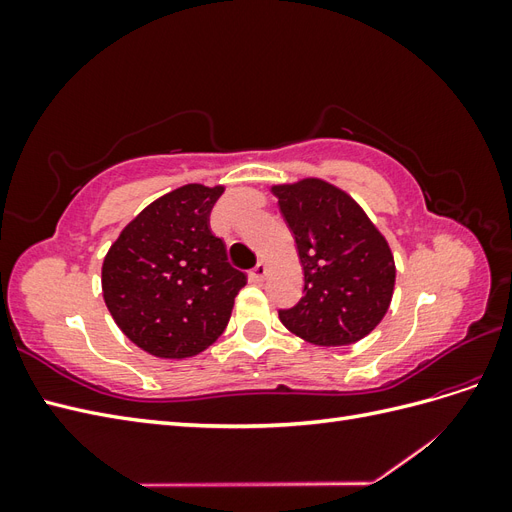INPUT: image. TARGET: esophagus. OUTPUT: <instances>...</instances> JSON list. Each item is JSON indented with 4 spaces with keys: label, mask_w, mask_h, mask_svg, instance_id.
Wrapping results in <instances>:
<instances>
[{
    "label": "esophagus",
    "mask_w": 512,
    "mask_h": 512,
    "mask_svg": "<svg viewBox=\"0 0 512 512\" xmlns=\"http://www.w3.org/2000/svg\"><path fill=\"white\" fill-rule=\"evenodd\" d=\"M250 277H252V282H262L267 277V265L265 262H258V265L250 271Z\"/></svg>",
    "instance_id": "1"
}]
</instances>
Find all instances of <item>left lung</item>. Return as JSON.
I'll return each mask as SVG.
<instances>
[{
    "instance_id": "obj_1",
    "label": "left lung",
    "mask_w": 512,
    "mask_h": 512,
    "mask_svg": "<svg viewBox=\"0 0 512 512\" xmlns=\"http://www.w3.org/2000/svg\"><path fill=\"white\" fill-rule=\"evenodd\" d=\"M297 243L303 297L280 309L288 331L316 346H348L374 331L393 299L395 260L359 203L322 179L273 185Z\"/></svg>"
}]
</instances>
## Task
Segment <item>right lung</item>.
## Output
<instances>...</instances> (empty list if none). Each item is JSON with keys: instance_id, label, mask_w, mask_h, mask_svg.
<instances>
[{"instance_id": "add662e5", "label": "right lung", "mask_w": 512, "mask_h": 512, "mask_svg": "<svg viewBox=\"0 0 512 512\" xmlns=\"http://www.w3.org/2000/svg\"><path fill=\"white\" fill-rule=\"evenodd\" d=\"M224 185L188 183L153 200L104 256L102 294L130 342L160 359L209 348L230 320L247 277L209 228Z\"/></svg>"}]
</instances>
